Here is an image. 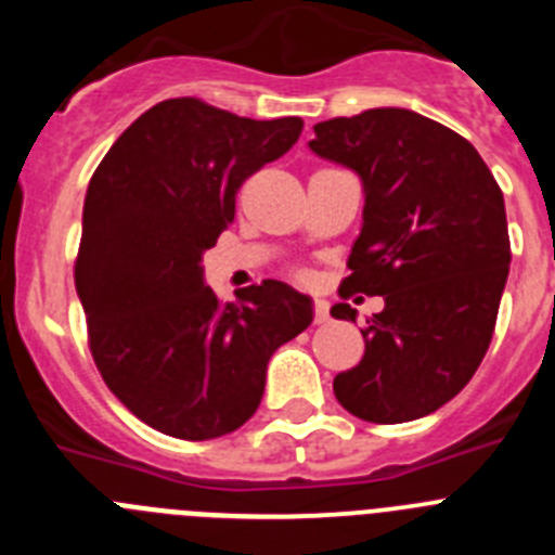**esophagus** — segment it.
Segmentation results:
<instances>
[{
  "label": "esophagus",
  "instance_id": "obj_1",
  "mask_svg": "<svg viewBox=\"0 0 555 555\" xmlns=\"http://www.w3.org/2000/svg\"><path fill=\"white\" fill-rule=\"evenodd\" d=\"M322 322H327V302L317 300L313 302V325H322Z\"/></svg>",
  "mask_w": 555,
  "mask_h": 555
}]
</instances>
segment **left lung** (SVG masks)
Instances as JSON below:
<instances>
[{"label": "left lung", "mask_w": 555, "mask_h": 555, "mask_svg": "<svg viewBox=\"0 0 555 555\" xmlns=\"http://www.w3.org/2000/svg\"><path fill=\"white\" fill-rule=\"evenodd\" d=\"M320 158L361 178L364 224L341 297H384L364 358L333 380L358 420L395 425L434 414L480 366L492 341L512 244L503 191L473 144L405 107L313 125ZM336 320L356 308L336 302Z\"/></svg>", "instance_id": "left-lung-1"}]
</instances>
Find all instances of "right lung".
<instances>
[{"label": "right lung", "instance_id": "1", "mask_svg": "<svg viewBox=\"0 0 555 555\" xmlns=\"http://www.w3.org/2000/svg\"><path fill=\"white\" fill-rule=\"evenodd\" d=\"M302 119L255 121L194 96L141 113L107 150L82 205L75 286L107 389L141 423L205 442L261 405L272 352L306 331L311 297L281 281L219 302L203 253L235 194L300 139Z\"/></svg>", "mask_w": 555, "mask_h": 555}]
</instances>
